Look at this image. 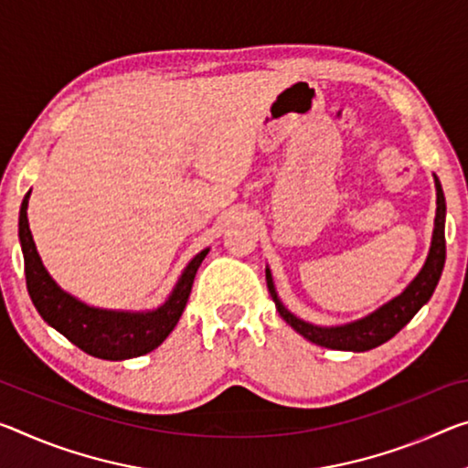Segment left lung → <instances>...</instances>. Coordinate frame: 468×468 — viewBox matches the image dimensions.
<instances>
[{"mask_svg": "<svg viewBox=\"0 0 468 468\" xmlns=\"http://www.w3.org/2000/svg\"><path fill=\"white\" fill-rule=\"evenodd\" d=\"M435 189H437V210H435V227L431 237V248H429V256L425 264H422L420 272L412 279L402 293L396 295L394 300L383 303L375 313L360 318V321L337 324V327H318V324L306 323L295 314L289 313L279 300L277 292H274L272 274L266 269V285H269L271 298L277 306L279 314L283 316L287 324L300 333V335L313 341L316 346L331 347V350H346V352H367L373 347L385 344L391 339L398 331H402L410 323V318L419 313L431 298L437 281L441 277L443 262H446V197H443L441 183L435 176Z\"/></svg>", "mask_w": 468, "mask_h": 468, "instance_id": "obj_1", "label": "left lung"}]
</instances>
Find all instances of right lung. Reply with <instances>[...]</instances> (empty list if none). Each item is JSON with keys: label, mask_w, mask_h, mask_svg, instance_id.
<instances>
[{"label": "right lung", "mask_w": 468, "mask_h": 468, "mask_svg": "<svg viewBox=\"0 0 468 468\" xmlns=\"http://www.w3.org/2000/svg\"><path fill=\"white\" fill-rule=\"evenodd\" d=\"M28 196L22 199L18 237L25 256L27 289L35 303L37 313L41 314L49 327L60 331L62 335L89 356L101 360H127L137 358L158 347L175 329L189 300L191 285H194L199 264L210 250H202L183 271L179 283L160 308L150 313H118V310H103L87 306L85 302L66 293L58 287L54 279L43 266L37 254L31 229H28Z\"/></svg>", "instance_id": "1"}]
</instances>
